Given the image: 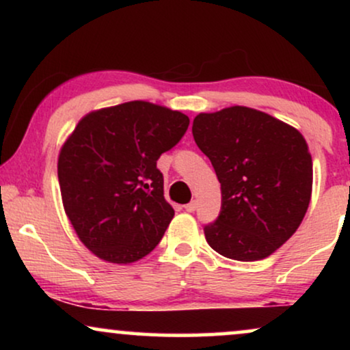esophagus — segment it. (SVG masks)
<instances>
[{
  "label": "esophagus",
  "mask_w": 350,
  "mask_h": 350,
  "mask_svg": "<svg viewBox=\"0 0 350 350\" xmlns=\"http://www.w3.org/2000/svg\"><path fill=\"white\" fill-rule=\"evenodd\" d=\"M184 207H186L187 212H194L196 208H198V202H196V200H191V202L186 204V206H184Z\"/></svg>",
  "instance_id": "obj_1"
}]
</instances>
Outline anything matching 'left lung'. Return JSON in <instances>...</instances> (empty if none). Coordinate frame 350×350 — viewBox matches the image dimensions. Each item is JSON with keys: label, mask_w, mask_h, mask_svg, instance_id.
Wrapping results in <instances>:
<instances>
[{"label": "left lung", "mask_w": 350, "mask_h": 350, "mask_svg": "<svg viewBox=\"0 0 350 350\" xmlns=\"http://www.w3.org/2000/svg\"><path fill=\"white\" fill-rule=\"evenodd\" d=\"M192 135L222 191L220 214L204 227L207 243L239 262L271 255L295 234L311 199L312 159L303 135L247 107L198 115Z\"/></svg>", "instance_id": "8db88e82"}]
</instances>
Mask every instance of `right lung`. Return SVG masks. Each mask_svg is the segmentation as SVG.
I'll use <instances>...</instances> for the list:
<instances>
[{
    "label": "right lung",
    "instance_id": "1",
    "mask_svg": "<svg viewBox=\"0 0 350 350\" xmlns=\"http://www.w3.org/2000/svg\"><path fill=\"white\" fill-rule=\"evenodd\" d=\"M189 118L148 102H128L80 120L59 154L64 208L79 239L111 263L143 258L174 217L158 159L180 142Z\"/></svg>",
    "mask_w": 350,
    "mask_h": 350
}]
</instances>
